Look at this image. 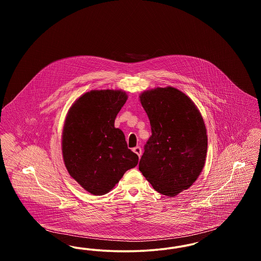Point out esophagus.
Returning <instances> with one entry per match:
<instances>
[{"label":"esophagus","mask_w":261,"mask_h":261,"mask_svg":"<svg viewBox=\"0 0 261 261\" xmlns=\"http://www.w3.org/2000/svg\"><path fill=\"white\" fill-rule=\"evenodd\" d=\"M133 151L135 152V153H137V155L140 158L141 155H142V149H141V147H135L134 149H133Z\"/></svg>","instance_id":"obj_1"}]
</instances>
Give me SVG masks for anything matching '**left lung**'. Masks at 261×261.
Wrapping results in <instances>:
<instances>
[{"instance_id": "left-lung-1", "label": "left lung", "mask_w": 261, "mask_h": 261, "mask_svg": "<svg viewBox=\"0 0 261 261\" xmlns=\"http://www.w3.org/2000/svg\"><path fill=\"white\" fill-rule=\"evenodd\" d=\"M140 99L151 136L144 147L139 170L156 192L174 197L192 186L203 168L205 125L192 99L175 88L147 91Z\"/></svg>"}]
</instances>
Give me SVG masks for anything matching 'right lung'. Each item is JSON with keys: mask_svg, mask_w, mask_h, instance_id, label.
I'll use <instances>...</instances> for the list:
<instances>
[{"mask_svg": "<svg viewBox=\"0 0 261 261\" xmlns=\"http://www.w3.org/2000/svg\"><path fill=\"white\" fill-rule=\"evenodd\" d=\"M127 99L120 90L91 91L75 101L62 131V155L69 175L89 193H109L139 158L114 127Z\"/></svg>", "mask_w": 261, "mask_h": 261, "instance_id": "1", "label": "right lung"}]
</instances>
